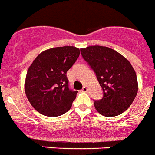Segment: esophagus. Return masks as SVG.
Returning a JSON list of instances; mask_svg holds the SVG:
<instances>
[{
	"label": "esophagus",
	"instance_id": "obj_1",
	"mask_svg": "<svg viewBox=\"0 0 155 155\" xmlns=\"http://www.w3.org/2000/svg\"><path fill=\"white\" fill-rule=\"evenodd\" d=\"M82 91H84V92H87V87L86 86H84L83 88H82Z\"/></svg>",
	"mask_w": 155,
	"mask_h": 155
}]
</instances>
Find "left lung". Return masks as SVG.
Segmentation results:
<instances>
[{
  "label": "left lung",
  "instance_id": "1",
  "mask_svg": "<svg viewBox=\"0 0 155 155\" xmlns=\"http://www.w3.org/2000/svg\"><path fill=\"white\" fill-rule=\"evenodd\" d=\"M81 53L96 74L103 89L102 99L94 101L98 113L107 117L120 115L131 106L138 93L135 70L126 58L112 48L87 47Z\"/></svg>",
  "mask_w": 155,
  "mask_h": 155
}]
</instances>
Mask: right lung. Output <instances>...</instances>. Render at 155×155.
<instances>
[{"instance_id":"obj_1","label":"right lung","mask_w":155,"mask_h":155,"mask_svg":"<svg viewBox=\"0 0 155 155\" xmlns=\"http://www.w3.org/2000/svg\"><path fill=\"white\" fill-rule=\"evenodd\" d=\"M79 54V48L63 46L45 50L35 58L26 74L25 92L36 111L56 117L70 110L78 91L69 88L66 74Z\"/></svg>"}]
</instances>
